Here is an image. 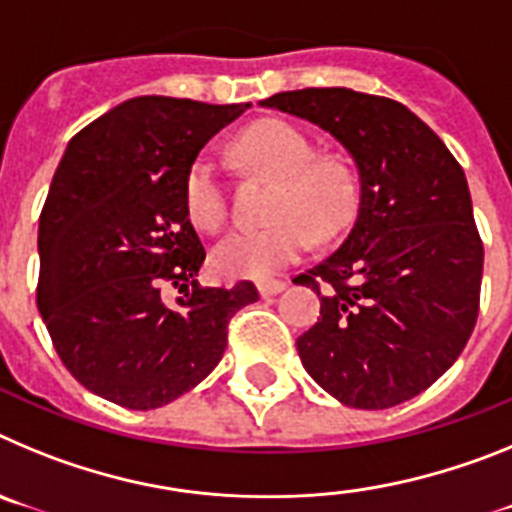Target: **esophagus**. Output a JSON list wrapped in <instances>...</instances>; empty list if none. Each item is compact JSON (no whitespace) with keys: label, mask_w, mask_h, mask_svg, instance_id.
Segmentation results:
<instances>
[{"label":"esophagus","mask_w":512,"mask_h":512,"mask_svg":"<svg viewBox=\"0 0 512 512\" xmlns=\"http://www.w3.org/2000/svg\"><path fill=\"white\" fill-rule=\"evenodd\" d=\"M284 289H287V282H282V279H264V282H259L261 297H274L284 292Z\"/></svg>","instance_id":"esophagus-1"}]
</instances>
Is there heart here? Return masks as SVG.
<instances>
[{"label": "heart", "mask_w": 512, "mask_h": 512, "mask_svg": "<svg viewBox=\"0 0 512 512\" xmlns=\"http://www.w3.org/2000/svg\"><path fill=\"white\" fill-rule=\"evenodd\" d=\"M248 164L277 179L271 189L264 228L225 235L212 251V266L223 277L266 279L295 264L310 248L312 235L328 241L356 212V179L346 161L315 156L310 135L292 122L261 120L238 140ZM184 207L197 228L217 230L228 215L220 164L210 153L194 158L184 179Z\"/></svg>", "instance_id": "b5f03b06"}]
</instances>
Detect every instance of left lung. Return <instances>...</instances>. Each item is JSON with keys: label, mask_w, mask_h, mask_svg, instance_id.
<instances>
[{"label": "left lung", "mask_w": 512, "mask_h": 512, "mask_svg": "<svg viewBox=\"0 0 512 512\" xmlns=\"http://www.w3.org/2000/svg\"><path fill=\"white\" fill-rule=\"evenodd\" d=\"M261 107L318 125L359 171L354 228L295 279L320 297L318 323L297 338L302 366L348 408H395L459 359L477 323L485 248L464 169L395 99L330 87Z\"/></svg>", "instance_id": "left-lung-1"}]
</instances>
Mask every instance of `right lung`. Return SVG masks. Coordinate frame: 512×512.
<instances>
[{
	"mask_svg": "<svg viewBox=\"0 0 512 512\" xmlns=\"http://www.w3.org/2000/svg\"><path fill=\"white\" fill-rule=\"evenodd\" d=\"M251 104L135 97L76 133L40 212L38 310L63 366L130 410L169 405L223 359L251 282L200 287L205 248L184 179L207 140ZM166 283L180 289L163 302Z\"/></svg>",
	"mask_w": 512,
	"mask_h": 512,
	"instance_id": "right-lung-1",
	"label": "right lung"
}]
</instances>
